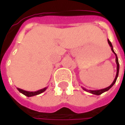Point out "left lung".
<instances>
[{"label": "left lung", "instance_id": "left-lung-1", "mask_svg": "<svg viewBox=\"0 0 125 125\" xmlns=\"http://www.w3.org/2000/svg\"><path fill=\"white\" fill-rule=\"evenodd\" d=\"M108 43L109 44V45L111 47V50L113 51V52L116 55V65H117V68H116V77H115V80L113 81V82L112 83V84L110 85V86L107 87V88H104V89H101V90H88L85 89V88H83L84 90H86L87 92H90V93H91V94H96V95H100V94H102L103 92H106V91H107L108 90L110 89L111 87L113 86V85L115 84V83L116 82V79H117V77L118 76V72H119V63H118V57H117V55L115 53V52H114V50H113V45H112V43H111V42H110L109 40H108Z\"/></svg>", "mask_w": 125, "mask_h": 125}]
</instances>
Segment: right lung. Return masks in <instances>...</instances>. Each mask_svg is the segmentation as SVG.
Instances as JSON below:
<instances>
[{
  "instance_id": "add662e5",
  "label": "right lung",
  "mask_w": 125,
  "mask_h": 125,
  "mask_svg": "<svg viewBox=\"0 0 125 125\" xmlns=\"http://www.w3.org/2000/svg\"><path fill=\"white\" fill-rule=\"evenodd\" d=\"M47 89V88H44L43 89L39 90L37 92H27V91H25V90H21L20 88H17V90L19 91L20 92H21L22 94H23L24 95H25L27 96L30 97V96H35V95H37V94H39L43 92L45 90Z\"/></svg>"
}]
</instances>
